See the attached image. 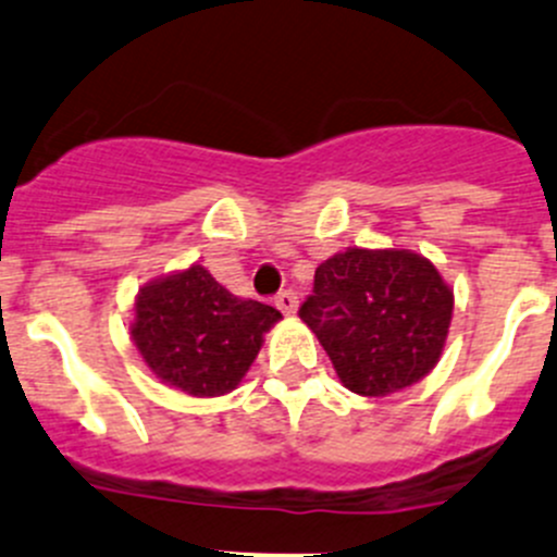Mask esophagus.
<instances>
[{"mask_svg": "<svg viewBox=\"0 0 557 557\" xmlns=\"http://www.w3.org/2000/svg\"><path fill=\"white\" fill-rule=\"evenodd\" d=\"M274 305H277L280 310L285 312V315H294L296 307H299V299H296L294 290H283V294H277V299H274Z\"/></svg>", "mask_w": 557, "mask_h": 557, "instance_id": "obj_1", "label": "esophagus"}]
</instances>
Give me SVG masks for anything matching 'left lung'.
Instances as JSON below:
<instances>
[{
	"label": "left lung",
	"mask_w": 557,
	"mask_h": 557,
	"mask_svg": "<svg viewBox=\"0 0 557 557\" xmlns=\"http://www.w3.org/2000/svg\"><path fill=\"white\" fill-rule=\"evenodd\" d=\"M455 294L413 250L348 247L315 269L299 318L345 388L388 397L422 381L444 354Z\"/></svg>",
	"instance_id": "obj_1"
}]
</instances>
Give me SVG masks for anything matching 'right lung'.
I'll list each match as a JSON object with an SVG mask.
<instances>
[{"label": "right lung", "instance_id": "add662e5", "mask_svg": "<svg viewBox=\"0 0 557 557\" xmlns=\"http://www.w3.org/2000/svg\"><path fill=\"white\" fill-rule=\"evenodd\" d=\"M280 318V310L234 296L193 263L138 290L129 339L165 386L220 397L239 386Z\"/></svg>", "mask_w": 557, "mask_h": 557}]
</instances>
